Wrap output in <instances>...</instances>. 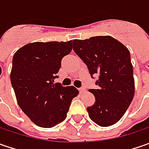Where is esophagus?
<instances>
[{
    "instance_id": "esophagus-1",
    "label": "esophagus",
    "mask_w": 149,
    "mask_h": 149,
    "mask_svg": "<svg viewBox=\"0 0 149 149\" xmlns=\"http://www.w3.org/2000/svg\"><path fill=\"white\" fill-rule=\"evenodd\" d=\"M79 92H80V93H83V92L85 91V88H84V87H81V88H79Z\"/></svg>"
}]
</instances>
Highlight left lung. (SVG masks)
I'll list each match as a JSON object with an SVG mask.
<instances>
[{
  "mask_svg": "<svg viewBox=\"0 0 149 149\" xmlns=\"http://www.w3.org/2000/svg\"><path fill=\"white\" fill-rule=\"evenodd\" d=\"M73 49L87 65L91 77L97 75V89H89L95 104L87 108L90 119L101 127L116 123L134 95V79L129 50L109 36L74 40Z\"/></svg>",
  "mask_w": 149,
  "mask_h": 149,
  "instance_id": "left-lung-1",
  "label": "left lung"
}]
</instances>
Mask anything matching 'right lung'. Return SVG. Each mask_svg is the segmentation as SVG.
Wrapping results in <instances>:
<instances>
[{"instance_id":"1","label":"right lung","mask_w":149,"mask_h":149,"mask_svg":"<svg viewBox=\"0 0 149 149\" xmlns=\"http://www.w3.org/2000/svg\"><path fill=\"white\" fill-rule=\"evenodd\" d=\"M71 50L72 40L34 42L13 56L10 81L18 104L40 127L52 128L64 121L72 100L79 95L74 86L54 81L61 60Z\"/></svg>"}]
</instances>
